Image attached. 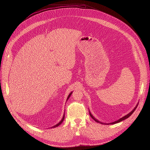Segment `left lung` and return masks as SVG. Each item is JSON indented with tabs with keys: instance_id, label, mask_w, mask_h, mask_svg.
<instances>
[{
	"instance_id": "1",
	"label": "left lung",
	"mask_w": 150,
	"mask_h": 150,
	"mask_svg": "<svg viewBox=\"0 0 150 150\" xmlns=\"http://www.w3.org/2000/svg\"><path fill=\"white\" fill-rule=\"evenodd\" d=\"M138 104L135 106V108L129 113H128L127 115H126V116H123V117H122V118H120V119H119V120H116V121H115V122H112V123H102V122H100V121H98L97 119H96L92 115H91V112H90V115L91 116V117L96 121V122H98V123H101V124H105V125H112V124H115V123H119V122H121V121H122V120H125V119H127V118H128L134 112V111L135 110V109H137V106H138Z\"/></svg>"
}]
</instances>
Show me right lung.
Wrapping results in <instances>:
<instances>
[{
    "label": "right lung",
    "mask_w": 150,
    "mask_h": 150,
    "mask_svg": "<svg viewBox=\"0 0 150 150\" xmlns=\"http://www.w3.org/2000/svg\"><path fill=\"white\" fill-rule=\"evenodd\" d=\"M72 92H71L69 94V96H68V98H67V101L69 99V98L70 97V96H71V95L72 94ZM64 119H65V114L63 115V117H62V120L57 123V124H56V125H54V126H52V127H51V128H53V127H57L58 126H59L62 122H63V120H64Z\"/></svg>",
    "instance_id": "1"
}]
</instances>
